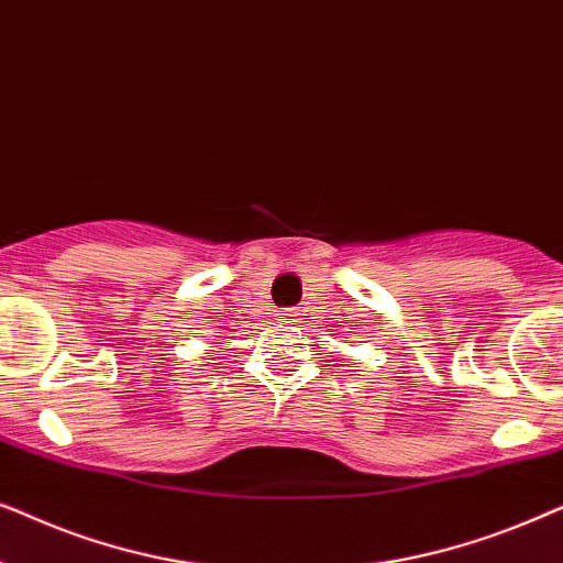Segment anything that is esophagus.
I'll list each match as a JSON object with an SVG mask.
<instances>
[{"mask_svg":"<svg viewBox=\"0 0 563 563\" xmlns=\"http://www.w3.org/2000/svg\"><path fill=\"white\" fill-rule=\"evenodd\" d=\"M279 314H282L284 320H289V318H291V312H289V310H284V312H279Z\"/></svg>","mask_w":563,"mask_h":563,"instance_id":"obj_1","label":"esophagus"}]
</instances>
